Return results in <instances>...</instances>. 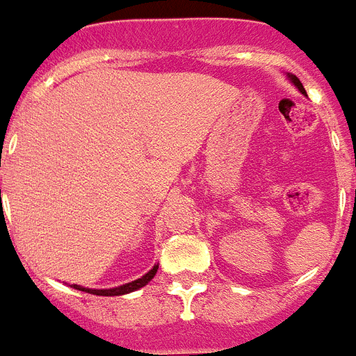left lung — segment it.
Masks as SVG:
<instances>
[{"mask_svg": "<svg viewBox=\"0 0 356 356\" xmlns=\"http://www.w3.org/2000/svg\"><path fill=\"white\" fill-rule=\"evenodd\" d=\"M290 79H292V82H293V84L298 86V89H299V91H301V92H305V95H307V91H305V88H302V84H301V82H299V79H298V76H290Z\"/></svg>", "mask_w": 356, "mask_h": 356, "instance_id": "1", "label": "left lung"}]
</instances>
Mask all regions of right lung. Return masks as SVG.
<instances>
[{
  "instance_id": "add662e5",
  "label": "right lung",
  "mask_w": 356,
  "mask_h": 356,
  "mask_svg": "<svg viewBox=\"0 0 356 356\" xmlns=\"http://www.w3.org/2000/svg\"><path fill=\"white\" fill-rule=\"evenodd\" d=\"M157 272V265H154V268L150 272H147L143 277L140 280L132 281V283H127V285L122 286H116V289H109V290H92V289H84V286H79V285H71L73 289L76 290H82V292H88V293H95V296H122V293H129V292H134V290L141 289L148 283V281L152 280L156 276Z\"/></svg>"
}]
</instances>
